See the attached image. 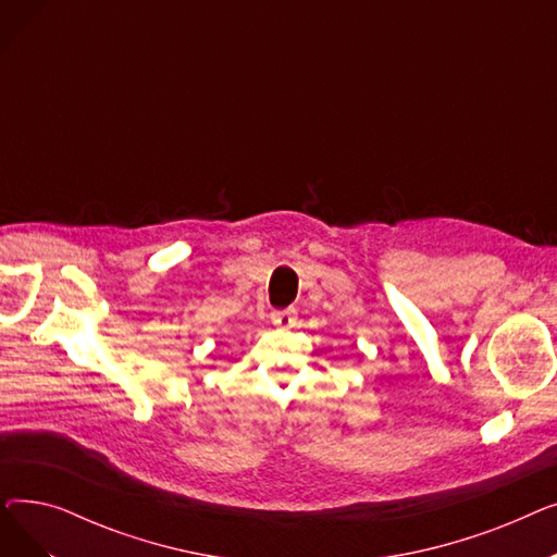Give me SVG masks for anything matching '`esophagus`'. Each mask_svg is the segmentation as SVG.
<instances>
[{
    "mask_svg": "<svg viewBox=\"0 0 557 557\" xmlns=\"http://www.w3.org/2000/svg\"><path fill=\"white\" fill-rule=\"evenodd\" d=\"M296 318H298V311L296 309H275L271 311V323L280 330H288L296 325Z\"/></svg>",
    "mask_w": 557,
    "mask_h": 557,
    "instance_id": "esophagus-1",
    "label": "esophagus"
}]
</instances>
